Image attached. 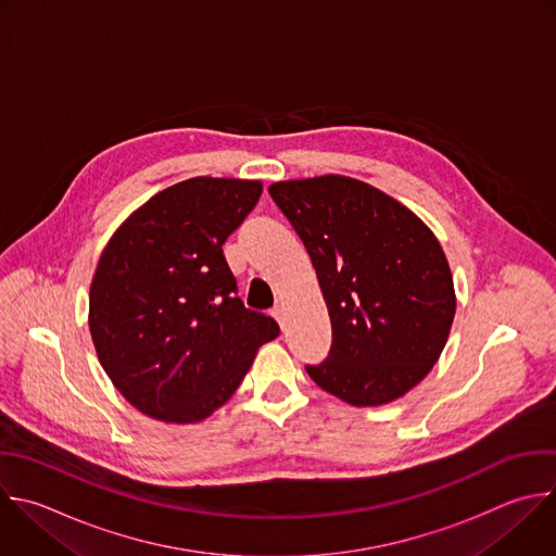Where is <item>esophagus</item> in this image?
<instances>
[{"instance_id": "34e87169", "label": "esophagus", "mask_w": 556, "mask_h": 556, "mask_svg": "<svg viewBox=\"0 0 556 556\" xmlns=\"http://www.w3.org/2000/svg\"><path fill=\"white\" fill-rule=\"evenodd\" d=\"M273 316L279 320L281 327L286 325V307H283V305H275V307H273Z\"/></svg>"}]
</instances>
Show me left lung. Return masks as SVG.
Instances as JSON below:
<instances>
[{"mask_svg":"<svg viewBox=\"0 0 556 556\" xmlns=\"http://www.w3.org/2000/svg\"><path fill=\"white\" fill-rule=\"evenodd\" d=\"M268 192L309 253L331 320L329 357L307 376L351 406L404 397L432 371L456 312L437 236L357 178L279 180Z\"/></svg>","mask_w":556,"mask_h":556,"instance_id":"left-lung-1","label":"left lung"}]
</instances>
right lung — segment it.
Here are the masks:
<instances>
[{"label":"right lung","instance_id":"1","mask_svg":"<svg viewBox=\"0 0 556 556\" xmlns=\"http://www.w3.org/2000/svg\"><path fill=\"white\" fill-rule=\"evenodd\" d=\"M262 180L197 176L154 194L106 242L89 290V329L113 387L139 413L199 424L229 402L275 318L247 309L225 240Z\"/></svg>","mask_w":556,"mask_h":556}]
</instances>
